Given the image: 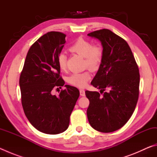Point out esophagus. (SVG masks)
<instances>
[{
    "mask_svg": "<svg viewBox=\"0 0 157 157\" xmlns=\"http://www.w3.org/2000/svg\"><path fill=\"white\" fill-rule=\"evenodd\" d=\"M79 94H80L81 96H84V95H85V91L83 89H80V90H79Z\"/></svg>",
    "mask_w": 157,
    "mask_h": 157,
    "instance_id": "34e87169",
    "label": "esophagus"
}]
</instances>
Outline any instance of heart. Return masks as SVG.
Here are the masks:
<instances>
[{"label":"heart","mask_w":157,"mask_h":157,"mask_svg":"<svg viewBox=\"0 0 157 157\" xmlns=\"http://www.w3.org/2000/svg\"><path fill=\"white\" fill-rule=\"evenodd\" d=\"M71 52L76 53L84 58V66H88L92 71H96L100 67L102 62L104 50L99 44L92 43L90 41L82 37L77 39L72 45L69 47ZM57 64L60 70L66 69V57L63 53H60L57 58ZM91 78L89 69L81 73H75L68 78V82L70 84L79 88L86 86Z\"/></svg>","instance_id":"obj_1"}]
</instances>
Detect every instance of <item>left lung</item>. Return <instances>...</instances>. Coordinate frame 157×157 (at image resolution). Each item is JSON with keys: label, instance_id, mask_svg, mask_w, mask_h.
<instances>
[{"label": "left lung", "instance_id": "obj_1", "mask_svg": "<svg viewBox=\"0 0 157 157\" xmlns=\"http://www.w3.org/2000/svg\"><path fill=\"white\" fill-rule=\"evenodd\" d=\"M88 35L101 41L104 55L91 83L100 89V94L85 91L89 100L87 117L95 130L112 132L127 123L136 108L139 95V67L127 41L113 32L102 29Z\"/></svg>", "mask_w": 157, "mask_h": 157}]
</instances>
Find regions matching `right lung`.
Returning a JSON list of instances; mask_svg holds the SVG:
<instances>
[{
	"label": "right lung",
	"mask_w": 157,
	"mask_h": 157,
	"mask_svg": "<svg viewBox=\"0 0 157 157\" xmlns=\"http://www.w3.org/2000/svg\"><path fill=\"white\" fill-rule=\"evenodd\" d=\"M66 36L52 31L37 39L28 50L20 75L21 103L25 116L37 130L48 134L67 129L79 96V90L69 85H65L66 89L58 95L52 94L53 89L64 85L57 58Z\"/></svg>",
	"instance_id": "1"
}]
</instances>
